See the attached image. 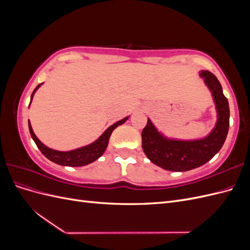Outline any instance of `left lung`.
I'll return each instance as SVG.
<instances>
[{
    "label": "left lung",
    "instance_id": "8db88e82",
    "mask_svg": "<svg viewBox=\"0 0 250 250\" xmlns=\"http://www.w3.org/2000/svg\"><path fill=\"white\" fill-rule=\"evenodd\" d=\"M201 77L213 94L218 111L215 128L206 139L198 141L168 140L156 130L148 119L142 131L143 150L149 160L165 170L184 172L208 163L225 142L229 127V101L223 95L220 82L213 73L201 71Z\"/></svg>",
    "mask_w": 250,
    "mask_h": 250
}]
</instances>
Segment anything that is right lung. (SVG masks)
Wrapping results in <instances>:
<instances>
[{
    "label": "right lung",
    "mask_w": 250,
    "mask_h": 250,
    "mask_svg": "<svg viewBox=\"0 0 250 250\" xmlns=\"http://www.w3.org/2000/svg\"><path fill=\"white\" fill-rule=\"evenodd\" d=\"M42 85V83H40L39 85L35 87V89L33 90V93L31 95V101L33 95L35 93V90L39 88ZM30 101V103H31ZM128 118H125L123 120L119 121V122L115 123L113 125H111L110 127H108L106 130L104 131V133L101 135V137L98 139L96 142H94L90 145H87L85 147L82 148H78L76 150H72V151H66V152H62V151H56L50 149L49 147L44 146L43 144L36 138V135L34 134L32 127L30 122L29 124V130H30V134L33 139V141L35 142L36 146L39 147V149L41 150V152L46 156L48 160H50L51 162L62 165V166H70V167H81V166H85L88 165L90 163L95 162L96 160H98L103 153L105 149H106L107 145H108V141L111 135V132L116 129V128L119 125H122L123 123L126 122V120Z\"/></svg>",
    "instance_id": "1"
}]
</instances>
